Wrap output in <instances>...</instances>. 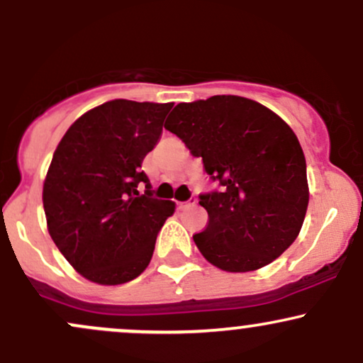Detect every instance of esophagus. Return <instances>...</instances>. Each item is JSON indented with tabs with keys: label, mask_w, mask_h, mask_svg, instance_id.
<instances>
[{
	"label": "esophagus",
	"mask_w": 363,
	"mask_h": 363,
	"mask_svg": "<svg viewBox=\"0 0 363 363\" xmlns=\"http://www.w3.org/2000/svg\"><path fill=\"white\" fill-rule=\"evenodd\" d=\"M196 203H198V199L194 198V196H191L189 199H187V201H182V203H177L179 205V208H181V210H186V208H189V206H194Z\"/></svg>",
	"instance_id": "obj_1"
}]
</instances>
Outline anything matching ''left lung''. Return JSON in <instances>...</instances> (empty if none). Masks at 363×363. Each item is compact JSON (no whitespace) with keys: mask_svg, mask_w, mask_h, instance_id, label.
<instances>
[{"mask_svg":"<svg viewBox=\"0 0 363 363\" xmlns=\"http://www.w3.org/2000/svg\"><path fill=\"white\" fill-rule=\"evenodd\" d=\"M165 129L184 141L218 189L199 194L206 230L193 239L223 272L244 273L281 256L309 205L306 157L289 124L235 95L177 104Z\"/></svg>","mask_w":363,"mask_h":363,"instance_id":"left-lung-1","label":"left lung"}]
</instances>
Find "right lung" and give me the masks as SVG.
<instances>
[{"label": "right lung", "mask_w": 363, "mask_h": 363, "mask_svg": "<svg viewBox=\"0 0 363 363\" xmlns=\"http://www.w3.org/2000/svg\"><path fill=\"white\" fill-rule=\"evenodd\" d=\"M172 106L106 102L74 121L54 152L43 191L49 234L86 280L119 285L140 277L176 211L153 196L141 170Z\"/></svg>", "instance_id": "obj_1"}]
</instances>
